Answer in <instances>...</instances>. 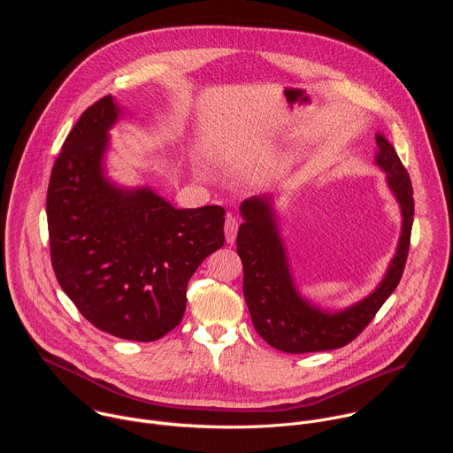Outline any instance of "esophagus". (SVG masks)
I'll list each match as a JSON object with an SVG mask.
<instances>
[{
    "label": "esophagus",
    "instance_id": "34e87169",
    "mask_svg": "<svg viewBox=\"0 0 453 453\" xmlns=\"http://www.w3.org/2000/svg\"><path fill=\"white\" fill-rule=\"evenodd\" d=\"M238 219L233 217V215H227L226 219V224H224V233H226V242L227 243H233L236 240V233H238Z\"/></svg>",
    "mask_w": 453,
    "mask_h": 453
}]
</instances>
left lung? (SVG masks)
Masks as SVG:
<instances>
[{"label": "left lung", "instance_id": "obj_1", "mask_svg": "<svg viewBox=\"0 0 453 453\" xmlns=\"http://www.w3.org/2000/svg\"><path fill=\"white\" fill-rule=\"evenodd\" d=\"M376 145L374 163L387 173V184L402 208V234L381 283L367 297L344 310L317 308L297 292L271 197H250L240 206L243 224L238 229L236 250L243 265V297L257 335L280 351L296 355L349 344L402 280L414 217L412 182L385 136L376 134Z\"/></svg>", "mask_w": 453, "mask_h": 453}]
</instances>
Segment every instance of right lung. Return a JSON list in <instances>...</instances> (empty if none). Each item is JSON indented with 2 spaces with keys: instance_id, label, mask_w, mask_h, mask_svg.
Instances as JSON below:
<instances>
[{
  "instance_id": "add662e5",
  "label": "right lung",
  "mask_w": 453,
  "mask_h": 453,
  "mask_svg": "<svg viewBox=\"0 0 453 453\" xmlns=\"http://www.w3.org/2000/svg\"><path fill=\"white\" fill-rule=\"evenodd\" d=\"M111 95L88 107L51 168L46 196L51 265L60 288L102 332L152 342L186 310L188 281L224 245V208L175 210L150 188L104 173Z\"/></svg>"
}]
</instances>
